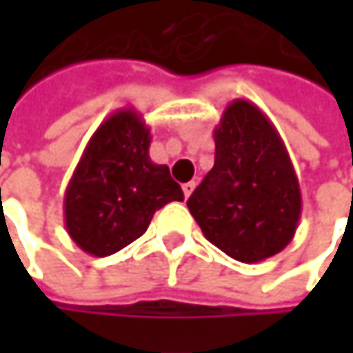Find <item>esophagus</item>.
<instances>
[{"label": "esophagus", "instance_id": "esophagus-1", "mask_svg": "<svg viewBox=\"0 0 353 353\" xmlns=\"http://www.w3.org/2000/svg\"><path fill=\"white\" fill-rule=\"evenodd\" d=\"M194 188H196V183H194V181H188V183H183V185H181V190H183V196H185V198H190V194L194 192Z\"/></svg>", "mask_w": 353, "mask_h": 353}]
</instances>
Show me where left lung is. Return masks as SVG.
<instances>
[{"mask_svg": "<svg viewBox=\"0 0 353 353\" xmlns=\"http://www.w3.org/2000/svg\"><path fill=\"white\" fill-rule=\"evenodd\" d=\"M204 237L237 261H263L296 233L303 198L290 155L270 118L231 102L214 128V168L188 200Z\"/></svg>", "mask_w": 353, "mask_h": 353, "instance_id": "8db88e82", "label": "left lung"}]
</instances>
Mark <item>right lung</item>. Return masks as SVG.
Returning a JSON list of instances; mask_svg holds the SVG:
<instances>
[{"mask_svg": "<svg viewBox=\"0 0 353 353\" xmlns=\"http://www.w3.org/2000/svg\"><path fill=\"white\" fill-rule=\"evenodd\" d=\"M151 130L132 108L116 110L92 134L65 190V227L73 243L106 257L139 239L153 214L183 192L168 165L149 157Z\"/></svg>", "mask_w": 353, "mask_h": 353, "instance_id": "add662e5", "label": "right lung"}]
</instances>
